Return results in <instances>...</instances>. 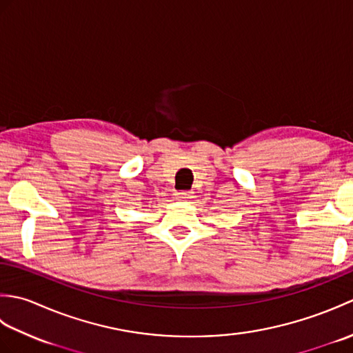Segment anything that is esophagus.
<instances>
[{
	"mask_svg": "<svg viewBox=\"0 0 353 353\" xmlns=\"http://www.w3.org/2000/svg\"><path fill=\"white\" fill-rule=\"evenodd\" d=\"M177 200H191L192 199V192L191 191H179L174 194Z\"/></svg>",
	"mask_w": 353,
	"mask_h": 353,
	"instance_id": "esophagus-1",
	"label": "esophagus"
}]
</instances>
